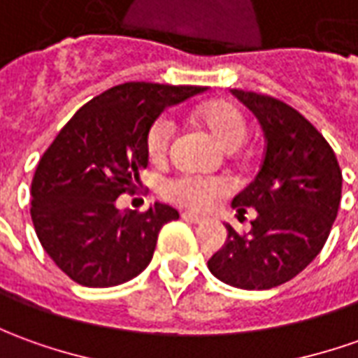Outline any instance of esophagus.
Masks as SVG:
<instances>
[{"instance_id":"34e87169","label":"esophagus","mask_w":358,"mask_h":358,"mask_svg":"<svg viewBox=\"0 0 358 358\" xmlns=\"http://www.w3.org/2000/svg\"><path fill=\"white\" fill-rule=\"evenodd\" d=\"M182 220L188 221V223H194V225H199V223H203V217H199V215H196V213H188V211H184L182 213Z\"/></svg>"}]
</instances>
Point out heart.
Returning <instances> with one entry per match:
<instances>
[{"mask_svg": "<svg viewBox=\"0 0 358 358\" xmlns=\"http://www.w3.org/2000/svg\"><path fill=\"white\" fill-rule=\"evenodd\" d=\"M196 119L210 131V135L225 150H235L247 138V119L235 103L225 99L206 101L196 108ZM174 138V121L169 115L157 117L147 131L145 147L152 162H164L169 159ZM233 184L225 176H199V174H178L164 180L162 196L182 208L194 211H206L217 199L229 196Z\"/></svg>", "mask_w": 358, "mask_h": 358, "instance_id": "heart-1", "label": "heart"}]
</instances>
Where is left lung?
<instances>
[{
  "label": "left lung",
  "instance_id": "left-lung-1",
  "mask_svg": "<svg viewBox=\"0 0 358 358\" xmlns=\"http://www.w3.org/2000/svg\"><path fill=\"white\" fill-rule=\"evenodd\" d=\"M264 131L261 170L233 199L249 233L227 225V243L208 262L221 282L241 290H271L300 274L320 255L341 203V169L322 133L276 97L231 90Z\"/></svg>",
  "mask_w": 358,
  "mask_h": 358
}]
</instances>
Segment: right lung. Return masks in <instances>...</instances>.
Instances as JSON below:
<instances>
[{
  "instance_id": "1",
  "label": "right lung",
  "mask_w": 358,
  "mask_h": 358,
  "mask_svg": "<svg viewBox=\"0 0 358 358\" xmlns=\"http://www.w3.org/2000/svg\"><path fill=\"white\" fill-rule=\"evenodd\" d=\"M201 86L127 82L99 94L60 129L36 164L31 220L57 266L82 286L109 288L135 278L152 259L164 223L178 211L155 203L119 213L115 199L137 189L147 169L145 137L166 106Z\"/></svg>"
}]
</instances>
